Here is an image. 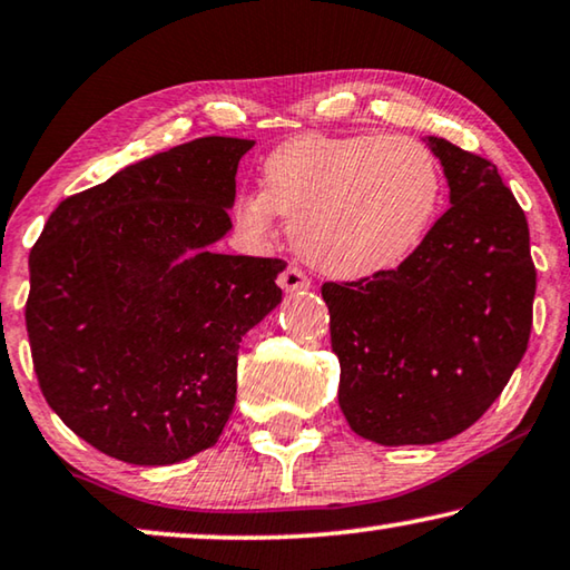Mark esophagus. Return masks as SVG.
I'll return each instance as SVG.
<instances>
[{"label": "esophagus", "instance_id": "obj_1", "mask_svg": "<svg viewBox=\"0 0 570 570\" xmlns=\"http://www.w3.org/2000/svg\"><path fill=\"white\" fill-rule=\"evenodd\" d=\"M278 284H282L284 292L294 294V292H309L312 288V278L304 274L299 266H286L284 274L278 276Z\"/></svg>", "mask_w": 570, "mask_h": 570}]
</instances>
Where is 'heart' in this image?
Here are the masks:
<instances>
[{
  "label": "heart",
  "mask_w": 570,
  "mask_h": 570,
  "mask_svg": "<svg viewBox=\"0 0 570 570\" xmlns=\"http://www.w3.org/2000/svg\"><path fill=\"white\" fill-rule=\"evenodd\" d=\"M261 187L236 200L240 230L266 240L284 215L314 268L370 278L399 268L429 236L444 200V171L411 137L302 134L264 159Z\"/></svg>",
  "instance_id": "1"
}]
</instances>
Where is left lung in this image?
<instances>
[{"label":"left lung","instance_id":"1","mask_svg":"<svg viewBox=\"0 0 570 570\" xmlns=\"http://www.w3.org/2000/svg\"><path fill=\"white\" fill-rule=\"evenodd\" d=\"M426 141L444 167L449 210L399 268L322 286L340 409L357 436L383 446L436 444L480 421L532 327L525 213L492 161Z\"/></svg>","mask_w":570,"mask_h":570}]
</instances>
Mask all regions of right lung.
I'll return each instance as SVG.
<instances>
[{
	"label": "right lung",
	"mask_w": 570,
	"mask_h": 570,
	"mask_svg": "<svg viewBox=\"0 0 570 570\" xmlns=\"http://www.w3.org/2000/svg\"><path fill=\"white\" fill-rule=\"evenodd\" d=\"M256 141L203 137L66 197L30 253L24 306L40 391L119 462L210 449L236 405L243 334L282 302V258L213 253Z\"/></svg>",
	"instance_id": "obj_1"
}]
</instances>
